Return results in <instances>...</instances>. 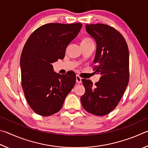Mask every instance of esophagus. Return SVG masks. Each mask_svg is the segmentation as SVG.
Masks as SVG:
<instances>
[{"instance_id":"1","label":"esophagus","mask_w":148,"mask_h":148,"mask_svg":"<svg viewBox=\"0 0 148 148\" xmlns=\"http://www.w3.org/2000/svg\"><path fill=\"white\" fill-rule=\"evenodd\" d=\"M76 82H77V83H78V84H81L82 82L81 77L79 75H76Z\"/></svg>"}]
</instances>
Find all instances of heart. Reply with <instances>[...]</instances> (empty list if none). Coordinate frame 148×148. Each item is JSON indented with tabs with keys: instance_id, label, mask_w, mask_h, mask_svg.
Instances as JSON below:
<instances>
[{
	"instance_id": "1",
	"label": "heart",
	"mask_w": 148,
	"mask_h": 148,
	"mask_svg": "<svg viewBox=\"0 0 148 148\" xmlns=\"http://www.w3.org/2000/svg\"><path fill=\"white\" fill-rule=\"evenodd\" d=\"M91 41H93V40H92L91 38H84V40L82 41V42H91Z\"/></svg>"
}]
</instances>
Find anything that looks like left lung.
<instances>
[{"mask_svg": "<svg viewBox=\"0 0 148 148\" xmlns=\"http://www.w3.org/2000/svg\"><path fill=\"white\" fill-rule=\"evenodd\" d=\"M87 32L97 43L94 71L100 73L99 81L93 85L82 79L85 93L81 97L83 108L96 116L109 114L118 105L129 81V54L123 36L109 25H86Z\"/></svg>", "mask_w": 148, "mask_h": 148, "instance_id": "obj_1", "label": "left lung"}]
</instances>
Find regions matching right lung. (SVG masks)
<instances>
[{"label":"right lung","mask_w":148,"mask_h":148,"mask_svg":"<svg viewBox=\"0 0 148 148\" xmlns=\"http://www.w3.org/2000/svg\"><path fill=\"white\" fill-rule=\"evenodd\" d=\"M81 23H48L38 28L25 43L21 56V86L30 108L42 116L61 109L76 81L75 73L53 71L51 64L63 59L68 44L78 34Z\"/></svg>","instance_id":"obj_1"}]
</instances>
